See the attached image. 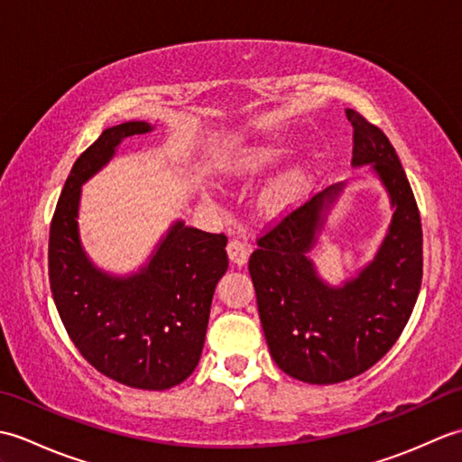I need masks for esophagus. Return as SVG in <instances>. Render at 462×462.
<instances>
[{"label": "esophagus", "mask_w": 462, "mask_h": 462, "mask_svg": "<svg viewBox=\"0 0 462 462\" xmlns=\"http://www.w3.org/2000/svg\"><path fill=\"white\" fill-rule=\"evenodd\" d=\"M226 252H228V258L232 263H236L238 268L246 266L248 256H250V250L244 242L240 240H230L228 246H226Z\"/></svg>", "instance_id": "esophagus-1"}]
</instances>
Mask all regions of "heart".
Returning a JSON list of instances; mask_svg holds the SVG:
<instances>
[{"label": "heart", "instance_id": "obj_1", "mask_svg": "<svg viewBox=\"0 0 462 462\" xmlns=\"http://www.w3.org/2000/svg\"><path fill=\"white\" fill-rule=\"evenodd\" d=\"M283 156H286V151L276 149V146H258V149H252L242 156L240 169L258 172L278 164ZM310 184V174L306 169H301V166H296V169H290L288 172L280 174L262 194L263 210L272 216L293 210L296 206L306 200Z\"/></svg>", "mask_w": 462, "mask_h": 462}]
</instances>
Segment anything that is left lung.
Returning a JSON list of instances; mask_svg holds the SVG:
<instances>
[{
    "mask_svg": "<svg viewBox=\"0 0 462 462\" xmlns=\"http://www.w3.org/2000/svg\"><path fill=\"white\" fill-rule=\"evenodd\" d=\"M346 115L353 126L351 164L371 166L393 210L375 256L337 286L310 258L346 189L341 182L262 236L248 263L272 359L313 385L347 381L375 365L405 329L423 276L420 216L393 144L359 113Z\"/></svg>",
    "mask_w": 462,
    "mask_h": 462,
    "instance_id": "obj_1",
    "label": "left lung"
}]
</instances>
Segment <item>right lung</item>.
<instances>
[{
  "instance_id": "1",
  "label": "right lung",
  "mask_w": 462,
  "mask_h": 462,
  "mask_svg": "<svg viewBox=\"0 0 462 462\" xmlns=\"http://www.w3.org/2000/svg\"><path fill=\"white\" fill-rule=\"evenodd\" d=\"M151 131L144 121L109 126L75 161L49 230V283L69 337L97 371L162 391L199 365L216 283L228 270V238L174 220L139 270L111 273L89 258L79 232L81 186L125 139Z\"/></svg>"
}]
</instances>
